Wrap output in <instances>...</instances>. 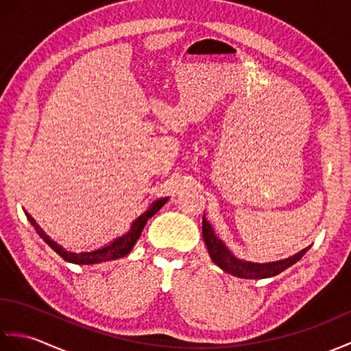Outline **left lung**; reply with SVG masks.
<instances>
[{
  "mask_svg": "<svg viewBox=\"0 0 351 351\" xmlns=\"http://www.w3.org/2000/svg\"><path fill=\"white\" fill-rule=\"evenodd\" d=\"M202 234H204V241L206 244V249L210 252V256L214 261V264L219 265L223 271L237 276V278H241V279L273 278V276L282 273L283 270H287L288 267L295 264L297 261H300L304 253L309 250V247H306L302 252L295 253L294 256L278 261V263H268V264L245 263V261L237 259L232 253L226 249V245L214 235V230L210 223L206 221L205 215L202 219Z\"/></svg>",
  "mask_w": 351,
  "mask_h": 351,
  "instance_id": "left-lung-1",
  "label": "left lung"
}]
</instances>
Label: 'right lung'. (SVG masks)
<instances>
[{
  "instance_id": "right-lung-1",
  "label": "right lung",
  "mask_w": 351,
  "mask_h": 351,
  "mask_svg": "<svg viewBox=\"0 0 351 351\" xmlns=\"http://www.w3.org/2000/svg\"><path fill=\"white\" fill-rule=\"evenodd\" d=\"M166 202H167V197L158 199L145 214H141L140 217L132 223V226H131L128 234H125L123 237H119L117 240H114L113 243L106 245V247H102L99 250L84 252V253H71V252L63 250V247H60L57 243L49 240L48 235H45V232L39 228V225H36V221L32 215H29L28 213H25V215L29 220V223L34 226L36 232L39 234L42 240L47 243L56 253H58V255H60L64 261H68V263H72V264H80V265L87 264L88 265V264L106 263V261H113V259H119V258H123L125 255H128L131 249L134 247V244H136V241L138 240V237L141 235V230H143L146 221L151 219L152 215L158 213Z\"/></svg>"
}]
</instances>
